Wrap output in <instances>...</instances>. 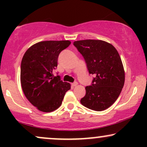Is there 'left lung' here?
<instances>
[{
    "instance_id": "left-lung-1",
    "label": "left lung",
    "mask_w": 147,
    "mask_h": 147,
    "mask_svg": "<svg viewBox=\"0 0 147 147\" xmlns=\"http://www.w3.org/2000/svg\"><path fill=\"white\" fill-rule=\"evenodd\" d=\"M70 43V41L38 42L32 45L22 59V89L28 101L42 112L59 109L71 88L70 81L61 80L55 72L59 55Z\"/></svg>"
}]
</instances>
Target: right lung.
<instances>
[{
	"mask_svg": "<svg viewBox=\"0 0 147 147\" xmlns=\"http://www.w3.org/2000/svg\"><path fill=\"white\" fill-rule=\"evenodd\" d=\"M74 45L85 59L89 73L94 75L81 104L91 110H106L117 100L124 84L125 73L119 53L113 45L102 40H81Z\"/></svg>",
	"mask_w": 147,
	"mask_h": 147,
	"instance_id": "1",
	"label": "right lung"
}]
</instances>
